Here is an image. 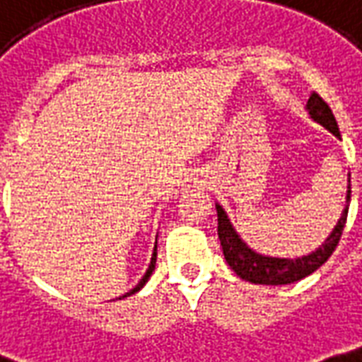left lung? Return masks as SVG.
<instances>
[{
  "mask_svg": "<svg viewBox=\"0 0 362 362\" xmlns=\"http://www.w3.org/2000/svg\"><path fill=\"white\" fill-rule=\"evenodd\" d=\"M307 112L309 117L319 122L321 127L331 130L335 136L341 139V132L337 127V120L333 117V110L329 109L323 98L317 93H311V97L307 100ZM346 204L345 210L341 214V218L337 220V226L333 232L327 235V240L315 252L301 255V257H272V255H264L252 250L247 243L240 238V233L235 232V228L230 222L228 214L220 204H216V212H218V235H220V243H222L223 257L228 265L232 267L235 275H240L245 281H252L257 285H287L295 284L299 279H303L307 275L317 272L321 265L325 264L331 257V253L335 252L337 243L341 240V233L345 228L346 214H349V202H351V174L346 178Z\"/></svg>",
  "mask_w": 362,
  "mask_h": 362,
  "instance_id": "obj_1",
  "label": "left lung"
}]
</instances>
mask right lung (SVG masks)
I'll list each match as a JSON object with an SVG mask.
<instances>
[{
  "mask_svg": "<svg viewBox=\"0 0 362 362\" xmlns=\"http://www.w3.org/2000/svg\"><path fill=\"white\" fill-rule=\"evenodd\" d=\"M154 267H156V245H154V252H152V257H150V265H148V269H146V274L142 275V279H140L139 284L134 285L132 289H130L129 293H124L122 297H129V295H134L136 291H140L144 285H146V281L150 279V275H152V272H154ZM122 297H119V299H122Z\"/></svg>",
  "mask_w": 362,
  "mask_h": 362,
  "instance_id": "add662e5",
  "label": "right lung"
}]
</instances>
